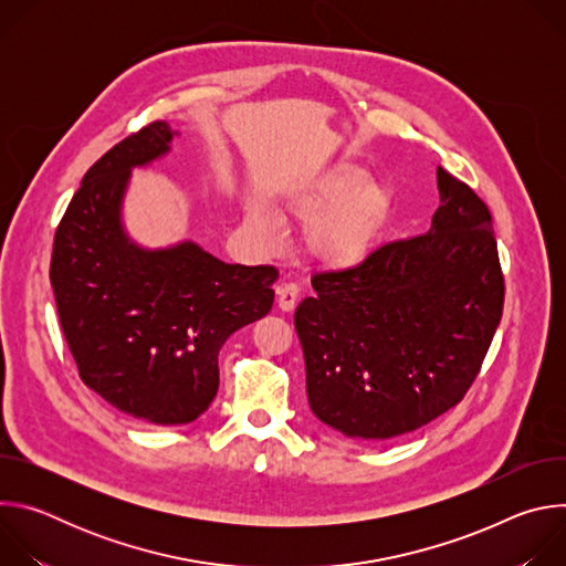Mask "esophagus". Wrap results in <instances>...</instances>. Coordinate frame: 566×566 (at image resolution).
<instances>
[{"mask_svg": "<svg viewBox=\"0 0 566 566\" xmlns=\"http://www.w3.org/2000/svg\"><path fill=\"white\" fill-rule=\"evenodd\" d=\"M297 293H300L297 284H293V282L282 284V286L277 289V306H280L282 311H293V306H295V302H297Z\"/></svg>", "mask_w": 566, "mask_h": 566, "instance_id": "obj_1", "label": "esophagus"}]
</instances>
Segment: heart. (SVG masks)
Masks as SVG:
<instances>
[{
	"instance_id": "1",
	"label": "heart",
	"mask_w": 566,
	"mask_h": 566,
	"mask_svg": "<svg viewBox=\"0 0 566 566\" xmlns=\"http://www.w3.org/2000/svg\"><path fill=\"white\" fill-rule=\"evenodd\" d=\"M291 208L311 221L308 251L329 269L349 271L380 247L394 217V197L385 184L369 179L367 170L343 164L302 190ZM251 221L264 232L275 228L260 206H251Z\"/></svg>"
}]
</instances>
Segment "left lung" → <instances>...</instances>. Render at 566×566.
<instances>
[{
    "label": "left lung",
    "instance_id": "obj_1",
    "mask_svg": "<svg viewBox=\"0 0 566 566\" xmlns=\"http://www.w3.org/2000/svg\"><path fill=\"white\" fill-rule=\"evenodd\" d=\"M437 186L426 234L313 275L315 295L295 308L311 412L349 439H394L454 408L500 327L491 212L441 168Z\"/></svg>",
    "mask_w": 566,
    "mask_h": 566
}]
</instances>
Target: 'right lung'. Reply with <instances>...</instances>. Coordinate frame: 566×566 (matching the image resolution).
<instances>
[{"mask_svg":"<svg viewBox=\"0 0 566 566\" xmlns=\"http://www.w3.org/2000/svg\"><path fill=\"white\" fill-rule=\"evenodd\" d=\"M151 123L101 156L53 241L51 286L80 378L109 406L151 426L197 421L217 396V356L273 306V266L226 264L197 241L147 249L125 228L136 168L170 154Z\"/></svg>","mask_w":566,"mask_h":566,"instance_id":"add662e5","label":"right lung"}]
</instances>
